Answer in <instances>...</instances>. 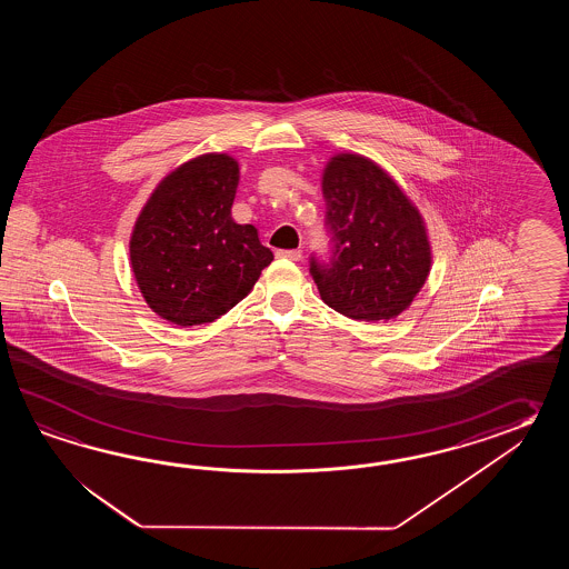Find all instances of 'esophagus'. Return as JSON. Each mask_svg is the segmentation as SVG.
I'll list each match as a JSON object with an SVG mask.
<instances>
[{
	"label": "esophagus",
	"instance_id": "esophagus-1",
	"mask_svg": "<svg viewBox=\"0 0 569 569\" xmlns=\"http://www.w3.org/2000/svg\"><path fill=\"white\" fill-rule=\"evenodd\" d=\"M277 256H279V258H287V260H295V262H297V260H301L302 252L301 250H277Z\"/></svg>",
	"mask_w": 569,
	"mask_h": 569
}]
</instances>
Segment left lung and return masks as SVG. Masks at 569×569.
Returning a JSON list of instances; mask_svg holds the SVG:
<instances>
[{"label":"left lung","instance_id":"left-lung-1","mask_svg":"<svg viewBox=\"0 0 569 569\" xmlns=\"http://www.w3.org/2000/svg\"><path fill=\"white\" fill-rule=\"evenodd\" d=\"M323 199L329 252L309 258L321 299L356 321L402 313L431 267L419 211L385 170L358 154L331 158Z\"/></svg>","mask_w":569,"mask_h":569}]
</instances>
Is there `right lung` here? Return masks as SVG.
Masks as SVG:
<instances>
[{"instance_id": "add662e5", "label": "right lung", "mask_w": 569, "mask_h": 569, "mask_svg": "<svg viewBox=\"0 0 569 569\" xmlns=\"http://www.w3.org/2000/svg\"><path fill=\"white\" fill-rule=\"evenodd\" d=\"M238 181L233 158H194L158 184L136 221L133 277L150 309L170 323L216 321L274 258L254 226L231 219Z\"/></svg>"}]
</instances>
